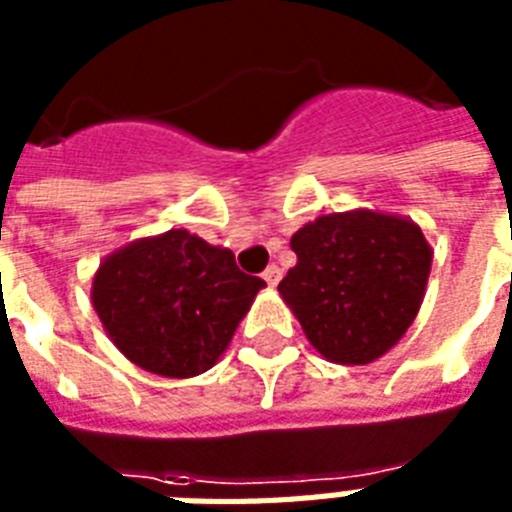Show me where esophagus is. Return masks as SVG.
<instances>
[{
    "label": "esophagus",
    "instance_id": "34e87169",
    "mask_svg": "<svg viewBox=\"0 0 512 512\" xmlns=\"http://www.w3.org/2000/svg\"><path fill=\"white\" fill-rule=\"evenodd\" d=\"M263 279H265V284H268V287H276V284L281 281L279 265H268V268H265V273H263Z\"/></svg>",
    "mask_w": 512,
    "mask_h": 512
}]
</instances>
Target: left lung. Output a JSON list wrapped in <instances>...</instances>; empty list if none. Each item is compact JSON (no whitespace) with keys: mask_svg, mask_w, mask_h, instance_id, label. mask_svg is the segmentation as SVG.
<instances>
[{"mask_svg":"<svg viewBox=\"0 0 512 512\" xmlns=\"http://www.w3.org/2000/svg\"><path fill=\"white\" fill-rule=\"evenodd\" d=\"M289 244L297 265L279 292L321 356L369 364L412 327L433 263L420 225L353 209L316 217Z\"/></svg>","mask_w":512,"mask_h":512,"instance_id":"left-lung-1","label":"left lung"}]
</instances>
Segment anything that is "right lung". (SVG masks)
<instances>
[{
    "mask_svg": "<svg viewBox=\"0 0 512 512\" xmlns=\"http://www.w3.org/2000/svg\"><path fill=\"white\" fill-rule=\"evenodd\" d=\"M263 287L239 271L231 249L172 228L108 255L92 279V305L132 364L196 377L223 356Z\"/></svg>",
    "mask_w": 512,
    "mask_h": 512,
    "instance_id": "add662e5",
    "label": "right lung"
}]
</instances>
